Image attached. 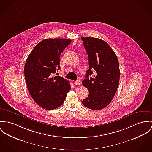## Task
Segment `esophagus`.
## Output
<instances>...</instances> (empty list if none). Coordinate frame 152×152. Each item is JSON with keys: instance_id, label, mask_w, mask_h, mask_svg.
Wrapping results in <instances>:
<instances>
[{"instance_id": "1", "label": "esophagus", "mask_w": 152, "mask_h": 152, "mask_svg": "<svg viewBox=\"0 0 152 152\" xmlns=\"http://www.w3.org/2000/svg\"><path fill=\"white\" fill-rule=\"evenodd\" d=\"M81 83V81L79 80H77V81H75L74 82V84L76 85H80Z\"/></svg>"}]
</instances>
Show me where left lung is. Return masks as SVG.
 I'll return each instance as SVG.
<instances>
[{
    "mask_svg": "<svg viewBox=\"0 0 152 152\" xmlns=\"http://www.w3.org/2000/svg\"><path fill=\"white\" fill-rule=\"evenodd\" d=\"M81 39L89 66L82 83L89 91L88 96L83 99V105L92 110H101L110 104L116 93L120 81L118 60L107 42L91 37ZM93 71L96 75L89 79Z\"/></svg>",
    "mask_w": 152,
    "mask_h": 152,
    "instance_id": "1",
    "label": "left lung"
}]
</instances>
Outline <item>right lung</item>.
<instances>
[{
  "instance_id": "add662e5",
  "label": "right lung",
  "mask_w": 152,
  "mask_h": 152,
  "mask_svg": "<svg viewBox=\"0 0 152 152\" xmlns=\"http://www.w3.org/2000/svg\"><path fill=\"white\" fill-rule=\"evenodd\" d=\"M71 40L46 39L38 43L28 56L24 75L28 91L33 100L46 110L61 106L71 89L69 81L52 77L60 69V56Z\"/></svg>"
}]
</instances>
